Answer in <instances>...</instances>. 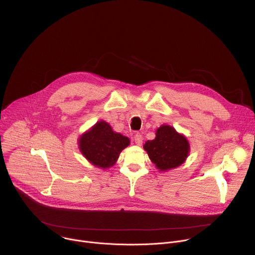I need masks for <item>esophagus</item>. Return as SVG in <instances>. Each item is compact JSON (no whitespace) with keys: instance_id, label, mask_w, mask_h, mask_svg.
Instances as JSON below:
<instances>
[{"instance_id":"34e87169","label":"esophagus","mask_w":255,"mask_h":255,"mask_svg":"<svg viewBox=\"0 0 255 255\" xmlns=\"http://www.w3.org/2000/svg\"><path fill=\"white\" fill-rule=\"evenodd\" d=\"M134 142H135V144L136 145H140L142 144V142H143V137H142V135L141 134H139V133H137V134H135V136H134Z\"/></svg>"}]
</instances>
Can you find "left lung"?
<instances>
[{"mask_svg": "<svg viewBox=\"0 0 255 255\" xmlns=\"http://www.w3.org/2000/svg\"><path fill=\"white\" fill-rule=\"evenodd\" d=\"M143 148L159 171L181 165L191 150L187 137L169 125H161L157 128L155 138L145 142Z\"/></svg>", "mask_w": 255, "mask_h": 255, "instance_id": "8db88e82", "label": "left lung"}]
</instances>
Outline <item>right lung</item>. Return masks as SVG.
Returning <instances> with one entry per match:
<instances>
[{
	"label": "right lung",
	"instance_id": "add662e5",
	"mask_svg": "<svg viewBox=\"0 0 255 255\" xmlns=\"http://www.w3.org/2000/svg\"><path fill=\"white\" fill-rule=\"evenodd\" d=\"M130 144V139L113 131L110 124L101 120L79 138L82 154L93 165L107 169L112 167L120 153Z\"/></svg>",
	"mask_w": 255,
	"mask_h": 255
}]
</instances>
